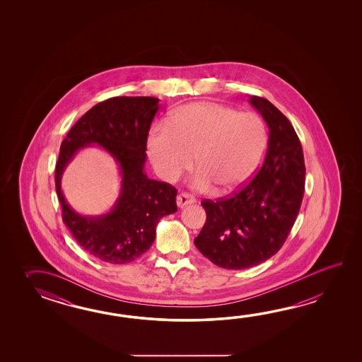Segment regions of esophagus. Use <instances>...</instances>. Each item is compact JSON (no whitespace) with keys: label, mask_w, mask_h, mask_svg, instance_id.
<instances>
[{"label":"esophagus","mask_w":362,"mask_h":362,"mask_svg":"<svg viewBox=\"0 0 362 362\" xmlns=\"http://www.w3.org/2000/svg\"><path fill=\"white\" fill-rule=\"evenodd\" d=\"M195 202V199L192 198L190 194H186V192H181V194H178L177 197V206L180 208H184L187 206V204H192Z\"/></svg>","instance_id":"esophagus-1"}]
</instances>
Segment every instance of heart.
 Instances as JSON below:
<instances>
[{"label":"heart","instance_id":"heart-1","mask_svg":"<svg viewBox=\"0 0 362 362\" xmlns=\"http://www.w3.org/2000/svg\"><path fill=\"white\" fill-rule=\"evenodd\" d=\"M168 124L148 132L147 153L163 180L176 181L194 162L190 184L206 192H230L246 182L265 151L268 132L262 117L235 108L199 102L175 110Z\"/></svg>","mask_w":362,"mask_h":362}]
</instances>
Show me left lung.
I'll use <instances>...</instances> for the list:
<instances>
[{
    "instance_id": "left-lung-1",
    "label": "left lung",
    "mask_w": 362,
    "mask_h": 362,
    "mask_svg": "<svg viewBox=\"0 0 362 362\" xmlns=\"http://www.w3.org/2000/svg\"><path fill=\"white\" fill-rule=\"evenodd\" d=\"M250 103L269 128L265 160L240 192L202 202L207 220L194 239L203 256L225 269L251 268L277 254L304 195V155L293 125L269 100L252 95Z\"/></svg>"
}]
</instances>
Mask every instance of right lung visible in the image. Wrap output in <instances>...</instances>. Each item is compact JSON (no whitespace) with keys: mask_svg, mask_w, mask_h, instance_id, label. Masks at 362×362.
<instances>
[{"mask_svg":"<svg viewBox=\"0 0 362 362\" xmlns=\"http://www.w3.org/2000/svg\"><path fill=\"white\" fill-rule=\"evenodd\" d=\"M154 97H114L81 116L63 139L55 165V190L62 218L88 254L110 264H127L151 247L156 225L177 211V190L147 177V136L159 110ZM92 143L105 148L119 164L122 189L106 216H83L74 211L61 192L62 170L76 151Z\"/></svg>","mask_w":362,"mask_h":362,"instance_id":"add662e5","label":"right lung"}]
</instances>
